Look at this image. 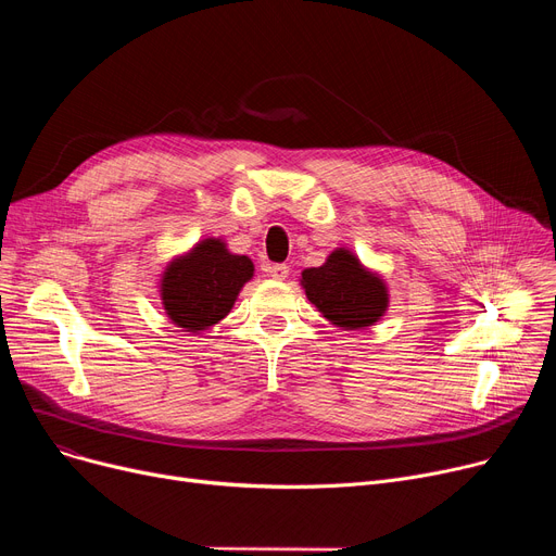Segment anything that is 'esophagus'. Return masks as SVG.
<instances>
[{
    "mask_svg": "<svg viewBox=\"0 0 556 556\" xmlns=\"http://www.w3.org/2000/svg\"><path fill=\"white\" fill-rule=\"evenodd\" d=\"M268 273H270V277H275V279H286L288 277V273H290V268L286 266V263H273V266H268Z\"/></svg>",
    "mask_w": 556,
    "mask_h": 556,
    "instance_id": "1",
    "label": "esophagus"
}]
</instances>
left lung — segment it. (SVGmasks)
Listing matches in <instances>:
<instances>
[{
  "label": "left lung",
  "instance_id": "1",
  "mask_svg": "<svg viewBox=\"0 0 556 556\" xmlns=\"http://www.w3.org/2000/svg\"><path fill=\"white\" fill-rule=\"evenodd\" d=\"M306 298L329 323L344 329H363L374 325L388 308L386 283L367 273L358 258L336 250L325 266L302 273Z\"/></svg>",
  "mask_w": 556,
  "mask_h": 556
}]
</instances>
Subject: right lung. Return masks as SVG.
Segmentation results:
<instances>
[{
	"mask_svg": "<svg viewBox=\"0 0 556 556\" xmlns=\"http://www.w3.org/2000/svg\"><path fill=\"white\" fill-rule=\"evenodd\" d=\"M252 273L254 266L248 256L227 252L218 239L202 241L166 268L162 279L164 308L173 323L187 331L210 329L231 311Z\"/></svg>",
	"mask_w": 556,
	"mask_h": 556,
	"instance_id": "add662e5",
	"label": "right lung"
}]
</instances>
